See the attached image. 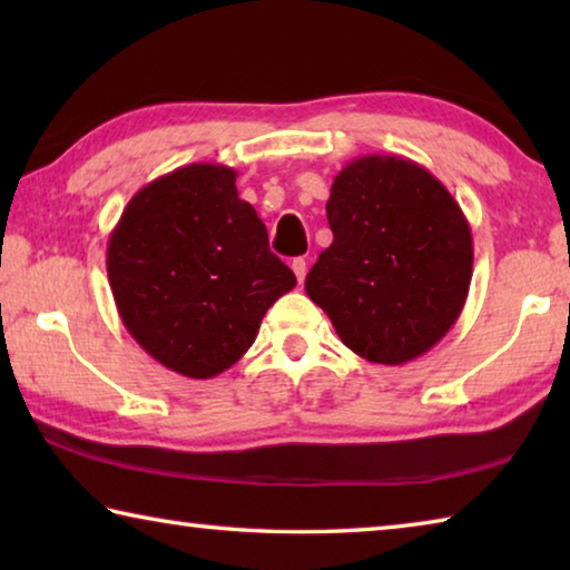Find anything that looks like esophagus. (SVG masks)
Returning <instances> with one entry per match:
<instances>
[{
	"instance_id": "1",
	"label": "esophagus",
	"mask_w": 570,
	"mask_h": 570,
	"mask_svg": "<svg viewBox=\"0 0 570 570\" xmlns=\"http://www.w3.org/2000/svg\"><path fill=\"white\" fill-rule=\"evenodd\" d=\"M292 268H294V274H296V282L302 284L304 278H306V258H302V256L294 258V262H292Z\"/></svg>"
}]
</instances>
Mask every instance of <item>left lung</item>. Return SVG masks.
<instances>
[{
    "label": "left lung",
    "instance_id": "1",
    "mask_svg": "<svg viewBox=\"0 0 570 570\" xmlns=\"http://www.w3.org/2000/svg\"><path fill=\"white\" fill-rule=\"evenodd\" d=\"M332 246L306 294L366 362L404 364L430 352L465 306L472 234L450 190L420 163L362 156L326 200Z\"/></svg>",
    "mask_w": 570,
    "mask_h": 570
}]
</instances>
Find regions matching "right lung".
<instances>
[{
	"instance_id": "1",
	"label": "right lung",
	"mask_w": 570,
	"mask_h": 570,
	"mask_svg": "<svg viewBox=\"0 0 570 570\" xmlns=\"http://www.w3.org/2000/svg\"><path fill=\"white\" fill-rule=\"evenodd\" d=\"M125 330L190 380L236 364L296 276L268 250L264 220L238 198L236 170L190 163L142 186L108 240Z\"/></svg>"
}]
</instances>
